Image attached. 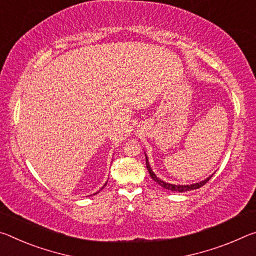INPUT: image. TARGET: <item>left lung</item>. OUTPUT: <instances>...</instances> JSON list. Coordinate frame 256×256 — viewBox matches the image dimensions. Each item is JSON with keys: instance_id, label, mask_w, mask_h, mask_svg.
<instances>
[{"instance_id": "obj_1", "label": "left lung", "mask_w": 256, "mask_h": 256, "mask_svg": "<svg viewBox=\"0 0 256 256\" xmlns=\"http://www.w3.org/2000/svg\"><path fill=\"white\" fill-rule=\"evenodd\" d=\"M145 158H146V168H148V174H150V177H152V179L154 180V182H158V185H160V186L163 187V188H166V190H168L182 192H187V190H198V188L204 186L205 184H206V182H208V180L211 179V177H212V176H210V177L206 178L205 180H203V182L192 184V185H174V184L166 182H163V180L158 179V178L156 177V174H154L153 171H152V169H150V163H148V156H145Z\"/></svg>"}]
</instances>
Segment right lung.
I'll return each mask as SVG.
<instances>
[{"label":"right lung","mask_w":256,"mask_h":256,"mask_svg":"<svg viewBox=\"0 0 256 256\" xmlns=\"http://www.w3.org/2000/svg\"><path fill=\"white\" fill-rule=\"evenodd\" d=\"M106 185H104V186H106ZM104 186H103V187H104ZM103 187H102V188H100V190H103Z\"/></svg>","instance_id":"obj_1"}]
</instances>
